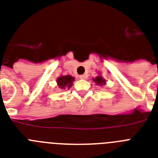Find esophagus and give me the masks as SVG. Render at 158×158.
<instances>
[{"instance_id": "esophagus-1", "label": "esophagus", "mask_w": 158, "mask_h": 158, "mask_svg": "<svg viewBox=\"0 0 158 158\" xmlns=\"http://www.w3.org/2000/svg\"><path fill=\"white\" fill-rule=\"evenodd\" d=\"M87 78H88V75H79V79H86Z\"/></svg>"}]
</instances>
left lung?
<instances>
[{
  "label": "left lung",
  "instance_id": "left-lung-1",
  "mask_svg": "<svg viewBox=\"0 0 158 158\" xmlns=\"http://www.w3.org/2000/svg\"><path fill=\"white\" fill-rule=\"evenodd\" d=\"M92 80L96 83V84L100 86H103L104 84H106V79H103V77L102 76H97L95 79L93 78Z\"/></svg>",
  "mask_w": 158,
  "mask_h": 158
}]
</instances>
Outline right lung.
Masks as SVG:
<instances>
[{
    "instance_id": "1",
    "label": "right lung",
    "mask_w": 158,
    "mask_h": 158,
    "mask_svg": "<svg viewBox=\"0 0 158 158\" xmlns=\"http://www.w3.org/2000/svg\"><path fill=\"white\" fill-rule=\"evenodd\" d=\"M74 81H75V78L71 76V75L59 76L57 79V86L61 89H65L66 88H70L72 86Z\"/></svg>"
}]
</instances>
